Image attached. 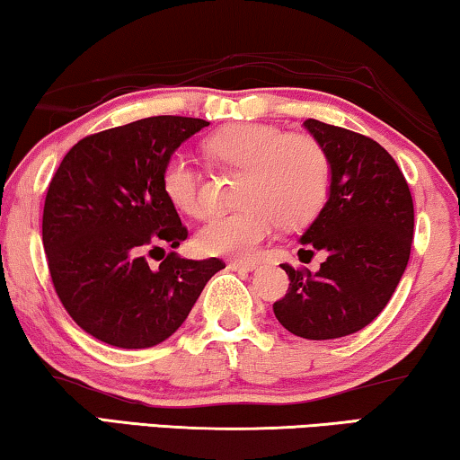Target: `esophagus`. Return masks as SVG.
<instances>
[{
	"mask_svg": "<svg viewBox=\"0 0 460 460\" xmlns=\"http://www.w3.org/2000/svg\"><path fill=\"white\" fill-rule=\"evenodd\" d=\"M228 268L234 271H252V270H257L259 265L255 261H230Z\"/></svg>",
	"mask_w": 460,
	"mask_h": 460,
	"instance_id": "34e87169",
	"label": "esophagus"
}]
</instances>
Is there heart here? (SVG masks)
<instances>
[{
	"mask_svg": "<svg viewBox=\"0 0 460 460\" xmlns=\"http://www.w3.org/2000/svg\"><path fill=\"white\" fill-rule=\"evenodd\" d=\"M205 147L219 164L244 168V208L211 216L197 232V246L209 255H255L259 244L274 234L279 219L290 226L307 222L328 197L330 162L311 137L244 122L216 132ZM162 184L184 214L203 216L208 211V186L190 153L176 151L165 162Z\"/></svg>",
	"mask_w": 460,
	"mask_h": 460,
	"instance_id": "b5f03b06",
	"label": "heart"
}]
</instances>
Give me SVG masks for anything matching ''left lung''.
Segmentation results:
<instances>
[{
    "label": "left lung",
    "instance_id": "obj_1",
    "mask_svg": "<svg viewBox=\"0 0 460 460\" xmlns=\"http://www.w3.org/2000/svg\"><path fill=\"white\" fill-rule=\"evenodd\" d=\"M303 126L328 155L330 189L298 243L325 261L317 271L284 263L290 286L274 313L295 336L332 341L363 330L388 305L407 270L415 211L401 168L374 138L313 118Z\"/></svg>",
    "mask_w": 460,
    "mask_h": 460
}]
</instances>
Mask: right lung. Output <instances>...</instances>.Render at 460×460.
<instances>
[{
    "label": "right lung",
    "mask_w": 460,
    "mask_h": 460,
    "mask_svg": "<svg viewBox=\"0 0 460 460\" xmlns=\"http://www.w3.org/2000/svg\"><path fill=\"white\" fill-rule=\"evenodd\" d=\"M208 119L153 116L78 141L51 178L43 246L64 309L97 341L149 349L184 323L219 259L176 252L151 268L145 252L176 249L189 232L165 195L174 151ZM164 251V249H162Z\"/></svg>",
    "instance_id": "add662e5"
}]
</instances>
